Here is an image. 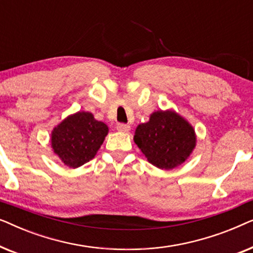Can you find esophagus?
<instances>
[{"label": "esophagus", "mask_w": 253, "mask_h": 253, "mask_svg": "<svg viewBox=\"0 0 253 253\" xmlns=\"http://www.w3.org/2000/svg\"><path fill=\"white\" fill-rule=\"evenodd\" d=\"M116 129H117V131H120V132H129L130 126H127V124L121 123V124H117Z\"/></svg>", "instance_id": "obj_1"}]
</instances>
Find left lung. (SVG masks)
<instances>
[{"mask_svg":"<svg viewBox=\"0 0 253 253\" xmlns=\"http://www.w3.org/2000/svg\"><path fill=\"white\" fill-rule=\"evenodd\" d=\"M134 143L155 167L169 170L185 162L196 147L193 126L174 110H158L136 127Z\"/></svg>","mask_w":253,"mask_h":253,"instance_id":"left-lung-1","label":"left lung"}]
</instances>
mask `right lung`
Wrapping results in <instances>:
<instances>
[{"label": "right lung", "instance_id": "obj_1", "mask_svg": "<svg viewBox=\"0 0 253 253\" xmlns=\"http://www.w3.org/2000/svg\"><path fill=\"white\" fill-rule=\"evenodd\" d=\"M108 131L92 113H75L51 131V148L65 166L78 168L95 157Z\"/></svg>", "mask_w": 253, "mask_h": 253}]
</instances>
